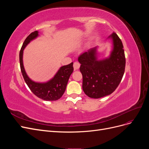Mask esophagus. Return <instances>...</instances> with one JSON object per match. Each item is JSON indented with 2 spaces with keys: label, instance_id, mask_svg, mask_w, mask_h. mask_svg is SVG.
Wrapping results in <instances>:
<instances>
[{
  "label": "esophagus",
  "instance_id": "obj_1",
  "mask_svg": "<svg viewBox=\"0 0 149 149\" xmlns=\"http://www.w3.org/2000/svg\"><path fill=\"white\" fill-rule=\"evenodd\" d=\"M73 67H74V70H78L80 67V63L78 61H75L74 62V64H73Z\"/></svg>",
  "mask_w": 149,
  "mask_h": 149
}]
</instances>
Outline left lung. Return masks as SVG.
Returning <instances> with one entry per match:
<instances>
[{"instance_id":"1","label":"left lung","mask_w":149,"mask_h":149,"mask_svg":"<svg viewBox=\"0 0 149 149\" xmlns=\"http://www.w3.org/2000/svg\"><path fill=\"white\" fill-rule=\"evenodd\" d=\"M107 38L112 39L113 45L108 58L97 60V47L90 48L78 57L83 89L89 97L98 99L109 95L118 88L124 73L125 58L123 43L114 32Z\"/></svg>"}]
</instances>
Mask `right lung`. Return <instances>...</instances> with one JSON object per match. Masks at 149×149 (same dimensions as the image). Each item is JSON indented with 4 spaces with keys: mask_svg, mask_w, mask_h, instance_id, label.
Here are the masks:
<instances>
[{
    "mask_svg": "<svg viewBox=\"0 0 149 149\" xmlns=\"http://www.w3.org/2000/svg\"><path fill=\"white\" fill-rule=\"evenodd\" d=\"M38 36V31H35L26 38L19 53L20 65L25 81L35 96L44 101H56L64 94L70 76L73 71V63L63 66L58 70L54 77L46 83H37L31 80L26 74L23 63V53L26 46Z\"/></svg>",
    "mask_w": 149,
    "mask_h": 149,
    "instance_id": "right-lung-1",
    "label": "right lung"
}]
</instances>
